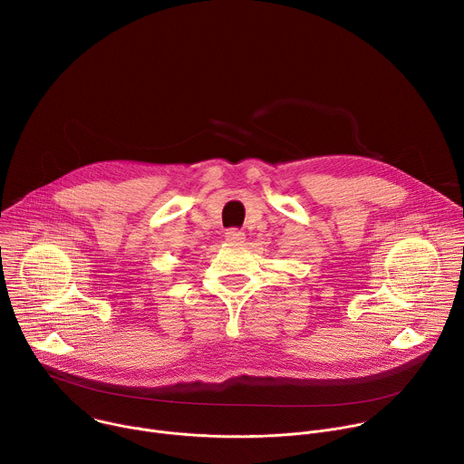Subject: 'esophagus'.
I'll use <instances>...</instances> for the list:
<instances>
[{
    "mask_svg": "<svg viewBox=\"0 0 464 464\" xmlns=\"http://www.w3.org/2000/svg\"><path fill=\"white\" fill-rule=\"evenodd\" d=\"M226 240L231 244H242L246 240V235L240 229H227L226 231Z\"/></svg>",
    "mask_w": 464,
    "mask_h": 464,
    "instance_id": "1",
    "label": "esophagus"
}]
</instances>
